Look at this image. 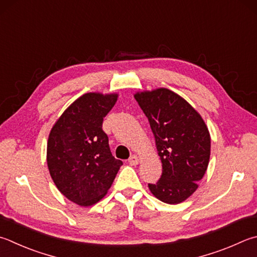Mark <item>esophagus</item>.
<instances>
[{
    "instance_id": "34e87169",
    "label": "esophagus",
    "mask_w": 257,
    "mask_h": 257,
    "mask_svg": "<svg viewBox=\"0 0 257 257\" xmlns=\"http://www.w3.org/2000/svg\"><path fill=\"white\" fill-rule=\"evenodd\" d=\"M128 162H129L130 165H137L139 163V157L137 155H133L132 157L129 158Z\"/></svg>"
}]
</instances>
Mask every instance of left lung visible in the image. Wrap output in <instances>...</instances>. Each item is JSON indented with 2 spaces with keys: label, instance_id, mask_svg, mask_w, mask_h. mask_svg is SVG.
<instances>
[{
  "label": "left lung",
  "instance_id": "obj_1",
  "mask_svg": "<svg viewBox=\"0 0 257 257\" xmlns=\"http://www.w3.org/2000/svg\"><path fill=\"white\" fill-rule=\"evenodd\" d=\"M134 96L148 118L163 166L161 179L148 188L163 202H183L198 189L209 164L211 138L207 124L189 102L169 88Z\"/></svg>",
  "mask_w": 257,
  "mask_h": 257
}]
</instances>
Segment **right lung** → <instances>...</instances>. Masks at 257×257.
<instances>
[{"instance_id":"obj_1","label":"right lung","mask_w":257,"mask_h":257,"mask_svg":"<svg viewBox=\"0 0 257 257\" xmlns=\"http://www.w3.org/2000/svg\"><path fill=\"white\" fill-rule=\"evenodd\" d=\"M116 100V93H85L64 111L50 130V176L60 193L78 206L99 202L122 165L111 154L109 138L102 130L103 118Z\"/></svg>"}]
</instances>
